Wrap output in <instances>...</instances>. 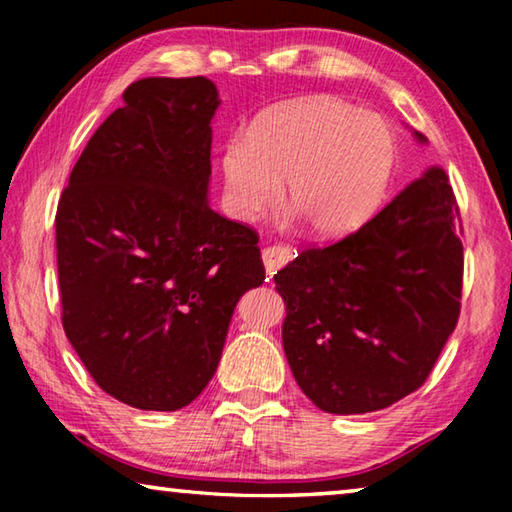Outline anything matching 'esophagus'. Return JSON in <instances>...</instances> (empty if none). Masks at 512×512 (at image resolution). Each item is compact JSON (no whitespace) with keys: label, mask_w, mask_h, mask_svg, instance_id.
Instances as JSON below:
<instances>
[{"label":"esophagus","mask_w":512,"mask_h":512,"mask_svg":"<svg viewBox=\"0 0 512 512\" xmlns=\"http://www.w3.org/2000/svg\"><path fill=\"white\" fill-rule=\"evenodd\" d=\"M296 257V248L287 246V244H273V246H266L262 250V259H264V266H266V273L268 275H275V271L284 264H289L291 259Z\"/></svg>","instance_id":"esophagus-1"}]
</instances>
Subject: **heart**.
Returning a JSON list of instances; mask_svg holds the SVG:
<instances>
[{"label":"heart","mask_w":512,"mask_h":512,"mask_svg":"<svg viewBox=\"0 0 512 512\" xmlns=\"http://www.w3.org/2000/svg\"><path fill=\"white\" fill-rule=\"evenodd\" d=\"M397 137L375 112L336 97H309L268 112L223 146V205L255 221L280 198L305 216L316 237L350 235L377 214L397 171Z\"/></svg>","instance_id":"b5f03b06"}]
</instances>
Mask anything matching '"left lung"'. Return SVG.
Listing matches in <instances>:
<instances>
[{
  "label": "left lung",
  "mask_w": 512,
  "mask_h": 512,
  "mask_svg": "<svg viewBox=\"0 0 512 512\" xmlns=\"http://www.w3.org/2000/svg\"><path fill=\"white\" fill-rule=\"evenodd\" d=\"M458 232L454 189L431 167L357 232L277 271L284 354L320 411H379L427 381L461 314Z\"/></svg>",
  "instance_id": "1"
}]
</instances>
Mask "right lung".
<instances>
[{"label": "right lung", "instance_id": "add662e5", "mask_svg": "<svg viewBox=\"0 0 512 512\" xmlns=\"http://www.w3.org/2000/svg\"><path fill=\"white\" fill-rule=\"evenodd\" d=\"M219 103L205 76L131 83L58 201L63 329L101 391L142 411L201 395L264 282L257 232L207 205Z\"/></svg>", "mask_w": 512, "mask_h": 512}]
</instances>
